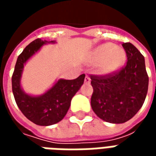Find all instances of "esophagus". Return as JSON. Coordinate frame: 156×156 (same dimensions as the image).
Masks as SVG:
<instances>
[{
    "mask_svg": "<svg viewBox=\"0 0 156 156\" xmlns=\"http://www.w3.org/2000/svg\"><path fill=\"white\" fill-rule=\"evenodd\" d=\"M90 80H91V79H90V78H89V77H88V75H86V77H85V79H84V82L85 83H90Z\"/></svg>",
    "mask_w": 156,
    "mask_h": 156,
    "instance_id": "obj_1",
    "label": "esophagus"
}]
</instances>
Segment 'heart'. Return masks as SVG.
<instances>
[{"label": "heart", "mask_w": 156, "mask_h": 156, "mask_svg": "<svg viewBox=\"0 0 156 156\" xmlns=\"http://www.w3.org/2000/svg\"><path fill=\"white\" fill-rule=\"evenodd\" d=\"M125 61V51L110 42L99 45L95 48L91 56L92 64H100L99 70L105 74L112 73L119 70L124 64Z\"/></svg>", "instance_id": "obj_1"}]
</instances>
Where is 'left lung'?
<instances>
[{
  "label": "left lung",
  "instance_id": "obj_1",
  "mask_svg": "<svg viewBox=\"0 0 156 156\" xmlns=\"http://www.w3.org/2000/svg\"><path fill=\"white\" fill-rule=\"evenodd\" d=\"M122 46L128 58L125 67L112 74L90 76L92 108L98 118L112 124H123L137 114L149 85L144 56L130 42Z\"/></svg>",
  "mask_w": 156,
  "mask_h": 156
}]
</instances>
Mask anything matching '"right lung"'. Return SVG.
I'll list each match as a JSON object with an SVG mask.
<instances>
[{
	"mask_svg": "<svg viewBox=\"0 0 156 156\" xmlns=\"http://www.w3.org/2000/svg\"><path fill=\"white\" fill-rule=\"evenodd\" d=\"M37 38L27 45L19 55L12 74V92L16 103L23 115L32 123L48 126L61 121L69 109L71 100L84 82L85 74L73 80L58 79L43 94L33 96L26 94L21 86L24 65L28 59L47 43H55Z\"/></svg>",
	"mask_w": 156,
	"mask_h": 156,
	"instance_id": "1",
	"label": "right lung"
}]
</instances>
